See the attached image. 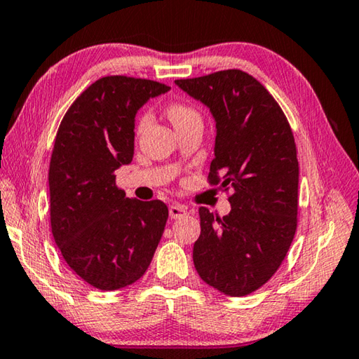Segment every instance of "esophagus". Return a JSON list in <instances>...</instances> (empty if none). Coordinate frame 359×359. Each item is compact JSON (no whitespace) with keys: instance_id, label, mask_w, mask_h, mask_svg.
<instances>
[{"instance_id":"34e87169","label":"esophagus","mask_w":359,"mask_h":359,"mask_svg":"<svg viewBox=\"0 0 359 359\" xmlns=\"http://www.w3.org/2000/svg\"><path fill=\"white\" fill-rule=\"evenodd\" d=\"M168 215L172 219H180L187 215V210L184 208V206H180V205H172L168 208Z\"/></svg>"}]
</instances>
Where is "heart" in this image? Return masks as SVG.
<instances>
[{
  "label": "heart",
  "mask_w": 359,
  "mask_h": 359,
  "mask_svg": "<svg viewBox=\"0 0 359 359\" xmlns=\"http://www.w3.org/2000/svg\"><path fill=\"white\" fill-rule=\"evenodd\" d=\"M165 113L176 129L191 121H196V119H200V113L197 111V109H194L191 104L184 102V100H172V102H168L165 107ZM147 124H148L147 115L138 116L137 132H142L144 128H147Z\"/></svg>",
  "instance_id": "b5f03b06"
}]
</instances>
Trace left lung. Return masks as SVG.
<instances>
[{
  "mask_svg": "<svg viewBox=\"0 0 359 359\" xmlns=\"http://www.w3.org/2000/svg\"><path fill=\"white\" fill-rule=\"evenodd\" d=\"M216 121L208 181L233 194L219 217L198 208L194 265L203 282L229 297L266 284L290 249L298 222L299 167L284 111L259 80L240 69L175 80Z\"/></svg>",
  "mask_w": 359,
  "mask_h": 359,
  "instance_id": "left-lung-1",
  "label": "left lung"
}]
</instances>
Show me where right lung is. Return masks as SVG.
<instances>
[{"label": "right lung", "instance_id": "add662e5", "mask_svg": "<svg viewBox=\"0 0 359 359\" xmlns=\"http://www.w3.org/2000/svg\"><path fill=\"white\" fill-rule=\"evenodd\" d=\"M170 86L109 75L69 107L48 168L50 224L72 271L99 290L134 284L147 271L168 219L161 200L128 198L115 172L134 157L135 115Z\"/></svg>", "mask_w": 359, "mask_h": 359}]
</instances>
